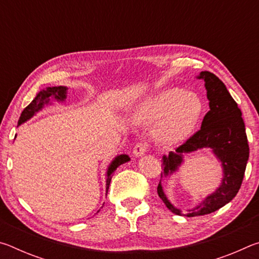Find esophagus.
<instances>
[{"instance_id":"obj_1","label":"esophagus","mask_w":259,"mask_h":259,"mask_svg":"<svg viewBox=\"0 0 259 259\" xmlns=\"http://www.w3.org/2000/svg\"><path fill=\"white\" fill-rule=\"evenodd\" d=\"M148 148H150V144H148L147 142L137 143L134 147V154L136 156H142L148 151Z\"/></svg>"}]
</instances>
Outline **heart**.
Instances as JSON below:
<instances>
[{"instance_id": "1", "label": "heart", "mask_w": 259, "mask_h": 259, "mask_svg": "<svg viewBox=\"0 0 259 259\" xmlns=\"http://www.w3.org/2000/svg\"><path fill=\"white\" fill-rule=\"evenodd\" d=\"M202 111L203 105L198 96L169 88L144 100L138 115L145 123H156V137L161 142L175 144L190 136Z\"/></svg>"}]
</instances>
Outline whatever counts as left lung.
Listing matches in <instances>:
<instances>
[{"label": "left lung", "mask_w": 259, "mask_h": 259, "mask_svg": "<svg viewBox=\"0 0 259 259\" xmlns=\"http://www.w3.org/2000/svg\"><path fill=\"white\" fill-rule=\"evenodd\" d=\"M199 78H202L205 82L210 111L204 115L200 130L178 146L176 152H170L168 155H163L162 160L164 172L161 174V177L162 175L166 176L177 169V166L182 163L183 153L210 147L222 161L224 178L221 187L198 207L190 210L187 217L211 213L233 200L242 184L249 157L247 134L241 116L242 113L238 107V104L232 98L224 83L213 73L201 72ZM157 194L171 212L183 216L182 210L175 208L165 198L161 182L157 185Z\"/></svg>", "instance_id": "1"}]
</instances>
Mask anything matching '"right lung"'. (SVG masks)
Returning a JSON list of instances; mask_svg holds the SVG:
<instances>
[{
  "label": "right lung",
  "mask_w": 259,
  "mask_h": 259,
  "mask_svg": "<svg viewBox=\"0 0 259 259\" xmlns=\"http://www.w3.org/2000/svg\"><path fill=\"white\" fill-rule=\"evenodd\" d=\"M66 90L67 89L65 87H52V88H46V90H42L41 93H38L36 97L32 100V103H30L27 107H25L24 111L21 112L18 124H21L26 120H28L29 117H32L34 115L35 112H37L38 109H41L43 107V105L49 103L50 97H55L58 100H64L66 98ZM129 160L130 159L128 155H120L112 162L111 165H109L108 171H107V179H106L107 191L109 187V183H111V179L113 176V172L115 171L117 166L125 163V162Z\"/></svg>",
  "instance_id": "right-lung-1"
}]
</instances>
